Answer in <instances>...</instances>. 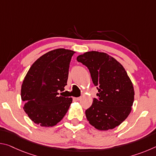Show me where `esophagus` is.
<instances>
[{
	"label": "esophagus",
	"instance_id": "1",
	"mask_svg": "<svg viewBox=\"0 0 156 156\" xmlns=\"http://www.w3.org/2000/svg\"><path fill=\"white\" fill-rule=\"evenodd\" d=\"M81 98H82V97H78V98H76L75 99H76V100H80Z\"/></svg>",
	"mask_w": 156,
	"mask_h": 156
}]
</instances>
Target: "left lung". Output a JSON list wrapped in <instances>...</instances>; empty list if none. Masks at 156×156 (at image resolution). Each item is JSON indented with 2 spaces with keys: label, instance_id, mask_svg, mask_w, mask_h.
Wrapping results in <instances>:
<instances>
[{
  "label": "left lung",
  "instance_id": "1",
  "mask_svg": "<svg viewBox=\"0 0 156 156\" xmlns=\"http://www.w3.org/2000/svg\"><path fill=\"white\" fill-rule=\"evenodd\" d=\"M77 60L87 67L98 90V98H94L91 106L85 112L89 124L100 131L119 126L131 113L135 94L125 68L104 52H85L78 56Z\"/></svg>",
  "mask_w": 156,
  "mask_h": 156
}]
</instances>
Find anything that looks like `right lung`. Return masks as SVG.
Instances as JSON below:
<instances>
[{"instance_id":"add662e5","label":"right lung","mask_w":156,"mask_h":156,"mask_svg":"<svg viewBox=\"0 0 156 156\" xmlns=\"http://www.w3.org/2000/svg\"><path fill=\"white\" fill-rule=\"evenodd\" d=\"M70 49H56L37 59L29 69L21 86L23 109L34 123L54 126L67 113L72 98L58 96L67 85L69 67L75 54Z\"/></svg>"}]
</instances>
